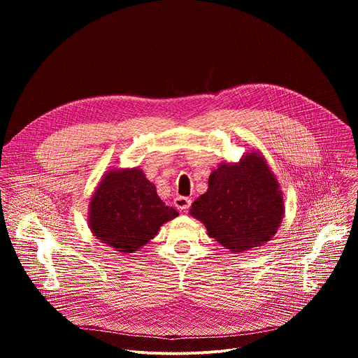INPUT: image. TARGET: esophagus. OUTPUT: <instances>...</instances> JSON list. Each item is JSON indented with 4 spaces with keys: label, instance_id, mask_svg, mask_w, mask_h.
<instances>
[{
    "label": "esophagus",
    "instance_id": "1",
    "mask_svg": "<svg viewBox=\"0 0 358 358\" xmlns=\"http://www.w3.org/2000/svg\"><path fill=\"white\" fill-rule=\"evenodd\" d=\"M174 206H176L177 210L184 211V210H187V208L191 206V199H189L188 196H181V195H178V196L174 199Z\"/></svg>",
    "mask_w": 358,
    "mask_h": 358
}]
</instances>
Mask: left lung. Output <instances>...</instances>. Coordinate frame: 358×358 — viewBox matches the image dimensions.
I'll return each mask as SVG.
<instances>
[{
	"label": "left lung",
	"instance_id": "obj_1",
	"mask_svg": "<svg viewBox=\"0 0 358 358\" xmlns=\"http://www.w3.org/2000/svg\"><path fill=\"white\" fill-rule=\"evenodd\" d=\"M189 215L225 249L241 253L276 235L285 215L283 192L266 159L252 150L211 173L207 192L194 201Z\"/></svg>",
	"mask_w": 358,
	"mask_h": 358
}]
</instances>
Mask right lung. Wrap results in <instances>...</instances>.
I'll return each mask as SVG.
<instances>
[{"instance_id":"right-lung-1","label":"right lung","mask_w":358,"mask_h":358,"mask_svg":"<svg viewBox=\"0 0 358 358\" xmlns=\"http://www.w3.org/2000/svg\"><path fill=\"white\" fill-rule=\"evenodd\" d=\"M87 225L96 239L120 253H133L155 238L178 213L160 199L138 167L109 170L89 201Z\"/></svg>"}]
</instances>
